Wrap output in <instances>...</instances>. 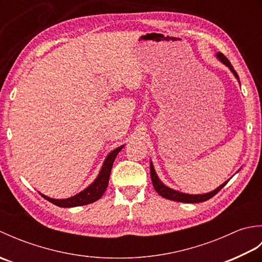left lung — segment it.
Returning a JSON list of instances; mask_svg holds the SVG:
<instances>
[{"label":"left lung","mask_w":262,"mask_h":262,"mask_svg":"<svg viewBox=\"0 0 262 262\" xmlns=\"http://www.w3.org/2000/svg\"><path fill=\"white\" fill-rule=\"evenodd\" d=\"M216 57L217 59L220 60L221 63H223L226 68H229L230 71L233 73V75L235 76V79L237 80V82L240 83V77H238L237 73L235 72V70L233 69L232 64L230 63V60L227 59L223 54L217 52L216 53ZM149 171H151V179H152V183H153V187L157 192L160 194V196H162L166 199H170V200H174V202H180V203H187V204H194V203H203L206 202V200L210 199L211 197H214L215 194L219 192L222 188H223L229 180L225 181L224 183H222L220 187H217L215 190L213 191H209V192H206V193H198V194H190V193H185V192H180L178 190H174V189H172L168 186H165L164 183L160 180V178L158 177L157 172H155L154 169V165L152 163V161H149Z\"/></svg>","instance_id":"8db88e82"}]
</instances>
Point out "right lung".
I'll list each match as a JSON object with an SVG mask.
<instances>
[{"label":"right lung","instance_id":"right-lung-1","mask_svg":"<svg viewBox=\"0 0 262 262\" xmlns=\"http://www.w3.org/2000/svg\"><path fill=\"white\" fill-rule=\"evenodd\" d=\"M124 146L125 145H121L119 147L115 148L114 151H111L107 155V158H105V160L103 161L101 169H100L98 177L94 179V181L91 183V185H89L85 189H83L81 192L65 199H55V198L45 196V194H42L40 192L39 193H40L43 198L47 199L48 202L58 206V207H76V206H83V205L94 203L96 200L102 197L105 189H107L114 161Z\"/></svg>","mask_w":262,"mask_h":262}]
</instances>
